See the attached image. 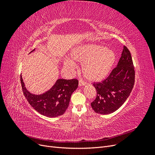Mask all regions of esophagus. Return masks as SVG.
Wrapping results in <instances>:
<instances>
[{
    "label": "esophagus",
    "instance_id": "1",
    "mask_svg": "<svg viewBox=\"0 0 155 155\" xmlns=\"http://www.w3.org/2000/svg\"><path fill=\"white\" fill-rule=\"evenodd\" d=\"M85 85H86V83H85V82H84V81H81V80L79 81V87L85 86Z\"/></svg>",
    "mask_w": 155,
    "mask_h": 155
}]
</instances>
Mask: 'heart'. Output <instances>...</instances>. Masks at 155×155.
I'll use <instances>...</instances> for the list:
<instances>
[{"instance_id": "1", "label": "heart", "mask_w": 155, "mask_h": 155, "mask_svg": "<svg viewBox=\"0 0 155 155\" xmlns=\"http://www.w3.org/2000/svg\"><path fill=\"white\" fill-rule=\"evenodd\" d=\"M72 56L77 61L83 63V73L91 81H99L105 79L110 73L116 60L113 51L98 45L78 46L73 50ZM64 66L72 70L76 68L77 64L72 59L67 58Z\"/></svg>"}]
</instances>
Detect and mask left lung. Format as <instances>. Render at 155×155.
<instances>
[{
  "label": "left lung",
  "instance_id": "8db88e82",
  "mask_svg": "<svg viewBox=\"0 0 155 155\" xmlns=\"http://www.w3.org/2000/svg\"><path fill=\"white\" fill-rule=\"evenodd\" d=\"M135 71L129 50L124 46L118 65L107 79L94 83L97 92L91 103L92 109L100 114L112 113L122 105L133 90Z\"/></svg>",
  "mask_w": 155,
  "mask_h": 155
}]
</instances>
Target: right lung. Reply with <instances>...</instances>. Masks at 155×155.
I'll use <instances>...</instances> for the list:
<instances>
[{
  "mask_svg": "<svg viewBox=\"0 0 155 155\" xmlns=\"http://www.w3.org/2000/svg\"><path fill=\"white\" fill-rule=\"evenodd\" d=\"M21 82L23 94L30 105L39 113L48 118H55L64 113L72 94L78 87L76 79H58L50 90L41 94H34L26 89L21 75Z\"/></svg>",
  "mask_w": 155,
  "mask_h": 155,
  "instance_id": "1",
  "label": "right lung"
}]
</instances>
